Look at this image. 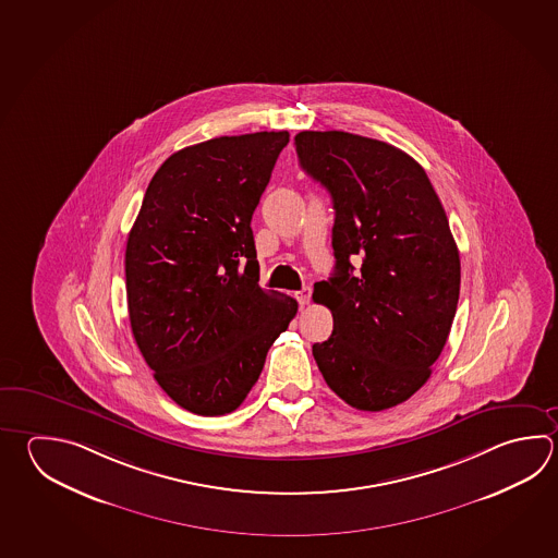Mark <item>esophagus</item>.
<instances>
[{
  "label": "esophagus",
  "instance_id": "34e87169",
  "mask_svg": "<svg viewBox=\"0 0 558 558\" xmlns=\"http://www.w3.org/2000/svg\"><path fill=\"white\" fill-rule=\"evenodd\" d=\"M310 298H312V288L310 286H304L302 290L295 292V300L302 305L310 304Z\"/></svg>",
  "mask_w": 558,
  "mask_h": 558
}]
</instances>
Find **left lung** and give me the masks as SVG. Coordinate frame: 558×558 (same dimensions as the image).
Segmentation results:
<instances>
[{
    "label": "left lung",
    "mask_w": 558,
    "mask_h": 558,
    "mask_svg": "<svg viewBox=\"0 0 558 558\" xmlns=\"http://www.w3.org/2000/svg\"><path fill=\"white\" fill-rule=\"evenodd\" d=\"M294 142L336 209V270L314 286L333 331L312 353L339 399L385 411L428 380L450 336L460 253L448 217L426 171L399 147L339 130H305Z\"/></svg>",
    "instance_id": "8db88e82"
}]
</instances>
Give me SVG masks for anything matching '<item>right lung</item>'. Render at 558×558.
<instances>
[{
  "mask_svg": "<svg viewBox=\"0 0 558 558\" xmlns=\"http://www.w3.org/2000/svg\"><path fill=\"white\" fill-rule=\"evenodd\" d=\"M288 142L282 130L179 149L149 181L128 234V314L140 353L169 399L201 416L241 407L298 312L295 300L258 286L251 229Z\"/></svg>",
  "mask_w": 558,
  "mask_h": 558,
  "instance_id": "obj_1",
  "label": "right lung"
}]
</instances>
